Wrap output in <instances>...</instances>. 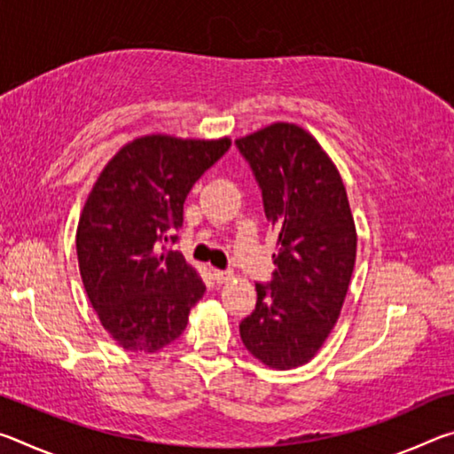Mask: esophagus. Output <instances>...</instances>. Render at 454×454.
Here are the masks:
<instances>
[{"mask_svg":"<svg viewBox=\"0 0 454 454\" xmlns=\"http://www.w3.org/2000/svg\"><path fill=\"white\" fill-rule=\"evenodd\" d=\"M230 276H232V270H214V278H216V282H226V280H230Z\"/></svg>","mask_w":454,"mask_h":454,"instance_id":"obj_1","label":"esophagus"}]
</instances>
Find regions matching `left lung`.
<instances>
[{
  "label": "left lung",
  "instance_id": "obj_1",
  "mask_svg": "<svg viewBox=\"0 0 454 454\" xmlns=\"http://www.w3.org/2000/svg\"><path fill=\"white\" fill-rule=\"evenodd\" d=\"M236 148L278 234L272 280L256 284L240 336L260 363L288 371L317 355L340 317L356 260L355 218L333 160L301 126L276 121Z\"/></svg>",
  "mask_w": 454,
  "mask_h": 454
}]
</instances>
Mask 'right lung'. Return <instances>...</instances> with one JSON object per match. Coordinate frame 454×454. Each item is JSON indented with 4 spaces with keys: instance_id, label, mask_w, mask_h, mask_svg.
Masks as SVG:
<instances>
[{
    "instance_id": "obj_1",
    "label": "right lung",
    "mask_w": 454,
    "mask_h": 454,
    "mask_svg": "<svg viewBox=\"0 0 454 454\" xmlns=\"http://www.w3.org/2000/svg\"><path fill=\"white\" fill-rule=\"evenodd\" d=\"M230 144V137H136L91 188L75 232L80 274L99 322L121 348H164L204 296L196 268L162 242L178 240L168 234L182 226L188 192Z\"/></svg>"
}]
</instances>
